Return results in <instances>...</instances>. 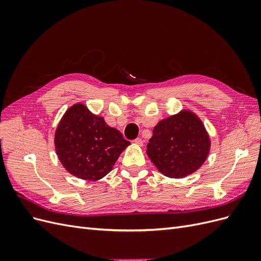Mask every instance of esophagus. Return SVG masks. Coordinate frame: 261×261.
<instances>
[{"label":"esophagus","instance_id":"esophagus-1","mask_svg":"<svg viewBox=\"0 0 261 261\" xmlns=\"http://www.w3.org/2000/svg\"><path fill=\"white\" fill-rule=\"evenodd\" d=\"M134 143H135L136 145H138V146H143V144H144V140L141 139V138H136L135 140H134Z\"/></svg>","mask_w":261,"mask_h":261}]
</instances>
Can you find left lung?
Returning a JSON list of instances; mask_svg holds the SVG:
<instances>
[{"label":"left lung","mask_w":261,"mask_h":261,"mask_svg":"<svg viewBox=\"0 0 261 261\" xmlns=\"http://www.w3.org/2000/svg\"><path fill=\"white\" fill-rule=\"evenodd\" d=\"M210 147L209 134L199 116L184 109L154 126L147 154L164 176L183 178L204 163Z\"/></svg>","instance_id":"8db88e82"}]
</instances>
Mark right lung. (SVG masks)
<instances>
[{"mask_svg":"<svg viewBox=\"0 0 261 261\" xmlns=\"http://www.w3.org/2000/svg\"><path fill=\"white\" fill-rule=\"evenodd\" d=\"M130 143L105 118L91 113L84 103L66 110L55 129L54 146L59 160L70 174L99 180L113 169Z\"/></svg>","mask_w":261,"mask_h":261,"instance_id":"right-lung-1","label":"right lung"}]
</instances>
